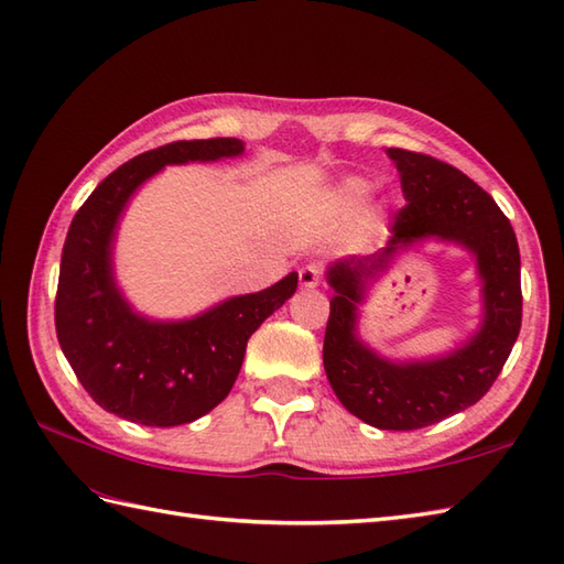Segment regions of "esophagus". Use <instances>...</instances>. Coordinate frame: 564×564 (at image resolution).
<instances>
[{
  "label": "esophagus",
  "mask_w": 564,
  "mask_h": 564,
  "mask_svg": "<svg viewBox=\"0 0 564 564\" xmlns=\"http://www.w3.org/2000/svg\"><path fill=\"white\" fill-rule=\"evenodd\" d=\"M319 281H322V267L319 264H305L303 269H300V285L303 288H314V285H319Z\"/></svg>",
  "instance_id": "obj_1"
}]
</instances>
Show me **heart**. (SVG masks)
Returning <instances> with one entry per match:
<instances>
[{"mask_svg":"<svg viewBox=\"0 0 564 564\" xmlns=\"http://www.w3.org/2000/svg\"><path fill=\"white\" fill-rule=\"evenodd\" d=\"M365 192H368V182H362L358 177H350V180L344 182L341 187H338L336 199H338V204H341V206L352 208V206H358L362 202Z\"/></svg>","mask_w":564,"mask_h":564,"instance_id":"obj_1","label":"heart"}]
</instances>
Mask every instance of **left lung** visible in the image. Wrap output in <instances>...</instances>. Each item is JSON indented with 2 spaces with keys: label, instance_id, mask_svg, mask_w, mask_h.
Wrapping results in <instances>:
<instances>
[{
  "label": "left lung",
  "instance_id": "obj_1",
  "mask_svg": "<svg viewBox=\"0 0 564 564\" xmlns=\"http://www.w3.org/2000/svg\"><path fill=\"white\" fill-rule=\"evenodd\" d=\"M387 153L401 173L405 206L382 252L338 259L326 269L334 297L324 334V370L338 401L362 423L379 430H417L480 401L502 372L521 329V259L512 223L462 170L405 149ZM425 237L456 241L477 254L484 324L449 357L391 364L357 338V305L364 285L388 257Z\"/></svg>",
  "mask_w": 564,
  "mask_h": 564
}]
</instances>
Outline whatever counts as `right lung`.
Wrapping results in <instances>:
<instances>
[{
  "instance_id": "add662e5",
  "label": "right lung",
  "mask_w": 564,
  "mask_h": 564,
  "mask_svg": "<svg viewBox=\"0 0 564 564\" xmlns=\"http://www.w3.org/2000/svg\"><path fill=\"white\" fill-rule=\"evenodd\" d=\"M240 139L173 141L105 177L78 208L62 250L55 326L64 358L100 409L124 421L173 427L206 415L230 394L245 348L295 293L297 273L267 291L230 297L185 322H151L120 293L112 240L141 182L165 165L232 159Z\"/></svg>"
}]
</instances>
